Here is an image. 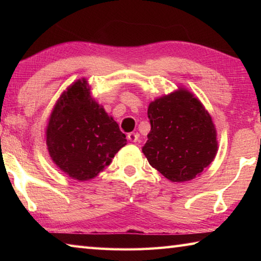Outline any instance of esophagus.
Wrapping results in <instances>:
<instances>
[{
	"label": "esophagus",
	"mask_w": 261,
	"mask_h": 261,
	"mask_svg": "<svg viewBox=\"0 0 261 261\" xmlns=\"http://www.w3.org/2000/svg\"><path fill=\"white\" fill-rule=\"evenodd\" d=\"M138 138H139V135L137 134V132H130V134H127V139L132 141V143H136V141L138 140Z\"/></svg>",
	"instance_id": "34e87169"
}]
</instances>
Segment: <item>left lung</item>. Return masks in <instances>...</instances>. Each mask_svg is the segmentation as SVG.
Here are the masks:
<instances>
[{
    "label": "left lung",
    "instance_id": "obj_1",
    "mask_svg": "<svg viewBox=\"0 0 261 261\" xmlns=\"http://www.w3.org/2000/svg\"><path fill=\"white\" fill-rule=\"evenodd\" d=\"M151 131L143 146L153 168L170 182L199 176L218 153L216 129L200 100L185 87L148 105Z\"/></svg>",
    "mask_w": 261,
    "mask_h": 261
}]
</instances>
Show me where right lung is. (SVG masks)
I'll return each instance as SVG.
<instances>
[{
  "label": "right lung",
  "instance_id": "add662e5",
  "mask_svg": "<svg viewBox=\"0 0 261 261\" xmlns=\"http://www.w3.org/2000/svg\"><path fill=\"white\" fill-rule=\"evenodd\" d=\"M46 144L57 168L84 182L109 166L126 139L82 78L68 86L56 101L46 127Z\"/></svg>",
  "mask_w": 261,
  "mask_h": 261
}]
</instances>
